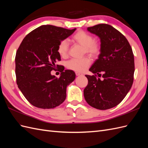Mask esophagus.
Listing matches in <instances>:
<instances>
[{
    "mask_svg": "<svg viewBox=\"0 0 148 148\" xmlns=\"http://www.w3.org/2000/svg\"><path fill=\"white\" fill-rule=\"evenodd\" d=\"M75 74H76V75H77V76L82 75V73H78V72H76V73H75Z\"/></svg>",
    "mask_w": 148,
    "mask_h": 148,
    "instance_id": "34e87169",
    "label": "esophagus"
}]
</instances>
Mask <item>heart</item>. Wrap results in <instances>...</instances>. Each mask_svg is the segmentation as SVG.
<instances>
[{
	"label": "heart",
	"mask_w": 148,
	"mask_h": 148,
	"mask_svg": "<svg viewBox=\"0 0 148 148\" xmlns=\"http://www.w3.org/2000/svg\"><path fill=\"white\" fill-rule=\"evenodd\" d=\"M72 41L83 46L84 52L87 53L92 57H96L100 53L101 44L94 40L92 35L83 30L77 31L72 37ZM69 44L68 40L64 39L60 42L57 47V52L62 57L68 55ZM91 64V60L88 57L82 59H72L66 62V67L71 70L75 71H84Z\"/></svg>",
	"instance_id": "b5f03b06"
}]
</instances>
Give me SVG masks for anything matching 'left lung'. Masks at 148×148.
Wrapping results in <instances>:
<instances>
[{
  "mask_svg": "<svg viewBox=\"0 0 148 148\" xmlns=\"http://www.w3.org/2000/svg\"><path fill=\"white\" fill-rule=\"evenodd\" d=\"M87 30L100 38L101 52L89 69L95 75H85L88 83L84 97L94 108L109 109L120 104L132 88L135 72L132 49L127 38L109 25L99 24Z\"/></svg>",
  "mask_w": 148,
  "mask_h": 148,
  "instance_id": "1",
  "label": "left lung"
}]
</instances>
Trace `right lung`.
<instances>
[{
  "label": "right lung",
  "mask_w": 148,
  "mask_h": 148,
  "mask_svg": "<svg viewBox=\"0 0 148 148\" xmlns=\"http://www.w3.org/2000/svg\"><path fill=\"white\" fill-rule=\"evenodd\" d=\"M75 30L42 25L22 41L15 56L16 83L33 106L53 109L65 101L66 87L74 81L76 75L73 71L64 70V66L56 64L61 60L57 47ZM57 69L61 72L59 78L50 73Z\"/></svg>",
  "instance_id": "1"
}]
</instances>
